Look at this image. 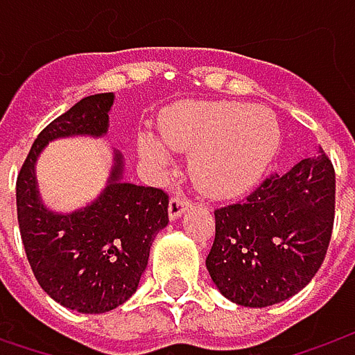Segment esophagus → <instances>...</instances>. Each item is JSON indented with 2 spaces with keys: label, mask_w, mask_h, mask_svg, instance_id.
<instances>
[{
  "label": "esophagus",
  "mask_w": 355,
  "mask_h": 355,
  "mask_svg": "<svg viewBox=\"0 0 355 355\" xmlns=\"http://www.w3.org/2000/svg\"><path fill=\"white\" fill-rule=\"evenodd\" d=\"M187 205H189V199L185 198L184 193H175V196H171L170 207H168V211H170V219H178V217L185 211V207H187Z\"/></svg>",
  "instance_id": "34e87169"
}]
</instances>
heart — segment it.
I'll return each mask as SVG.
<instances>
[{
	"mask_svg": "<svg viewBox=\"0 0 355 355\" xmlns=\"http://www.w3.org/2000/svg\"><path fill=\"white\" fill-rule=\"evenodd\" d=\"M162 132L173 150L193 159V178L211 198H235L251 189L280 144L277 116L263 106L241 103L182 104L170 110ZM140 154L162 170L173 166L170 148L142 134Z\"/></svg>",
	"mask_w": 355,
	"mask_h": 355,
	"instance_id": "b5f03b06",
	"label": "heart"
}]
</instances>
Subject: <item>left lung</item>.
<instances>
[{"label":"left lung","instance_id":"obj_1","mask_svg":"<svg viewBox=\"0 0 355 355\" xmlns=\"http://www.w3.org/2000/svg\"><path fill=\"white\" fill-rule=\"evenodd\" d=\"M334 207V166L320 150L284 175H268L243 201L215 209L205 265L219 293L263 308L302 291L324 263Z\"/></svg>","mask_w":355,"mask_h":355}]
</instances>
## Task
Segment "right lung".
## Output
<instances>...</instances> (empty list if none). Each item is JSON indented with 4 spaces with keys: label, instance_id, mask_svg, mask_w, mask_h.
<instances>
[{
    "label": "right lung",
    "instance_id": "1",
    "mask_svg": "<svg viewBox=\"0 0 355 355\" xmlns=\"http://www.w3.org/2000/svg\"><path fill=\"white\" fill-rule=\"evenodd\" d=\"M112 92L92 94L41 130L15 185L17 221L27 261L41 288L62 306L103 314L136 293L157 231L168 225V193L122 182V154L114 152L108 185L90 205L53 213L41 203L35 162L51 140L104 136Z\"/></svg>",
    "mask_w": 355,
    "mask_h": 355
}]
</instances>
